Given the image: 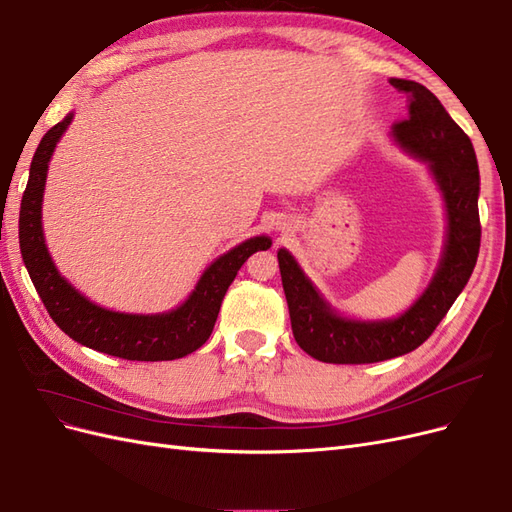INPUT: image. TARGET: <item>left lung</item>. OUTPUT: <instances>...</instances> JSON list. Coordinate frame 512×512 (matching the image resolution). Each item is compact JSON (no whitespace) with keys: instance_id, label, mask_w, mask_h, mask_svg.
Returning <instances> with one entry per match:
<instances>
[{"instance_id":"obj_1","label":"left lung","mask_w":512,"mask_h":512,"mask_svg":"<svg viewBox=\"0 0 512 512\" xmlns=\"http://www.w3.org/2000/svg\"><path fill=\"white\" fill-rule=\"evenodd\" d=\"M408 96V119L393 123L395 143L427 162L446 207V243L433 280L410 309L391 320H352L337 314L288 250L277 252L292 335L322 363L361 365L408 354L436 331L466 288L480 247L478 162L468 134L427 87L391 79Z\"/></svg>"}]
</instances>
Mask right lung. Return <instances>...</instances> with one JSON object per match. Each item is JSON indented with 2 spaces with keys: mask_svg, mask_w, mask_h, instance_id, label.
Returning <instances> with one entry per match:
<instances>
[{
  "mask_svg": "<svg viewBox=\"0 0 512 512\" xmlns=\"http://www.w3.org/2000/svg\"><path fill=\"white\" fill-rule=\"evenodd\" d=\"M72 113L40 141L21 200L19 243L29 277L46 312L74 342L128 361H173L203 346L218 320L224 294L243 262L258 250H269V237H252L220 256L200 275L192 294L164 314H121L91 303L66 277H61L46 250L42 232V196L46 170Z\"/></svg>",
  "mask_w": 512,
  "mask_h": 512,
  "instance_id": "1",
  "label": "right lung"
}]
</instances>
